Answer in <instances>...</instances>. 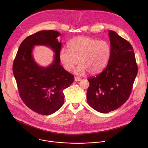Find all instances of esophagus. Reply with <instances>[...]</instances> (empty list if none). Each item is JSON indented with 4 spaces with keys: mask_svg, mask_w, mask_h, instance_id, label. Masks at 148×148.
I'll return each instance as SVG.
<instances>
[{
    "mask_svg": "<svg viewBox=\"0 0 148 148\" xmlns=\"http://www.w3.org/2000/svg\"><path fill=\"white\" fill-rule=\"evenodd\" d=\"M74 80L75 81H81V78H79V77H75V78H74Z\"/></svg>",
    "mask_w": 148,
    "mask_h": 148,
    "instance_id": "obj_1",
    "label": "esophagus"
}]
</instances>
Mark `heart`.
<instances>
[{"label": "heart", "instance_id": "b5f03b06", "mask_svg": "<svg viewBox=\"0 0 148 148\" xmlns=\"http://www.w3.org/2000/svg\"><path fill=\"white\" fill-rule=\"evenodd\" d=\"M68 49L60 50V61L65 70L70 71L79 60L80 65L75 73L79 75L87 71L91 74L100 73L108 64L111 54V45L107 41L86 36L71 40L68 44Z\"/></svg>", "mask_w": 148, "mask_h": 148}]
</instances>
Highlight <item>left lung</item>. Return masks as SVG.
Wrapping results in <instances>:
<instances>
[{
	"label": "left lung",
	"instance_id": "1",
	"mask_svg": "<svg viewBox=\"0 0 148 148\" xmlns=\"http://www.w3.org/2000/svg\"><path fill=\"white\" fill-rule=\"evenodd\" d=\"M108 35L111 54L108 64L101 74L88 79L87 102L101 113L114 111L128 100L138 73L131 45L114 31Z\"/></svg>",
	"mask_w": 148,
	"mask_h": 148
}]
</instances>
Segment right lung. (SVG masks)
Returning <instances> with one entry per match:
<instances>
[{"instance_id": "obj_1", "label": "right lung", "mask_w": 148, "mask_h": 148, "mask_svg": "<svg viewBox=\"0 0 148 148\" xmlns=\"http://www.w3.org/2000/svg\"><path fill=\"white\" fill-rule=\"evenodd\" d=\"M61 34L54 30H42L26 37L20 44L13 64V72L20 96L27 107L44 115L58 111L64 102L63 90L74 81V76L60 64ZM50 47L55 53L52 64L38 66L32 56L34 45Z\"/></svg>"}]
</instances>
